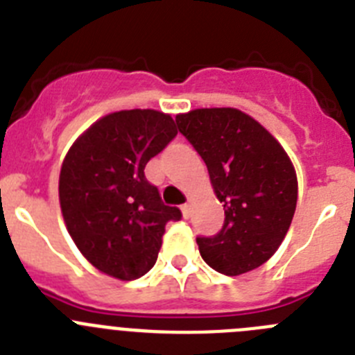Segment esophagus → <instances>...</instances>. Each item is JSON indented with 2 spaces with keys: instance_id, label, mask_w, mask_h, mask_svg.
<instances>
[{
  "instance_id": "34e87169",
  "label": "esophagus",
  "mask_w": 355,
  "mask_h": 355,
  "mask_svg": "<svg viewBox=\"0 0 355 355\" xmlns=\"http://www.w3.org/2000/svg\"><path fill=\"white\" fill-rule=\"evenodd\" d=\"M181 211H183L184 218H190V205H188V202H187V205L181 206Z\"/></svg>"
}]
</instances>
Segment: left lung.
I'll return each instance as SVG.
<instances>
[{
	"label": "left lung",
	"instance_id": "left-lung-1",
	"mask_svg": "<svg viewBox=\"0 0 355 355\" xmlns=\"http://www.w3.org/2000/svg\"><path fill=\"white\" fill-rule=\"evenodd\" d=\"M181 133L205 159L225 220L213 238H197L213 270L241 275L266 263L283 243L297 208V172L284 147L236 108L175 115Z\"/></svg>",
	"mask_w": 355,
	"mask_h": 355
}]
</instances>
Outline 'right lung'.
Segmentation results:
<instances>
[{"label":"right lung","instance_id":"1","mask_svg":"<svg viewBox=\"0 0 355 355\" xmlns=\"http://www.w3.org/2000/svg\"><path fill=\"white\" fill-rule=\"evenodd\" d=\"M175 135L171 114L121 110L94 122L69 147L58 180L65 227L83 258L110 277L147 274L167 222L181 218L144 174Z\"/></svg>","mask_w":355,"mask_h":355}]
</instances>
